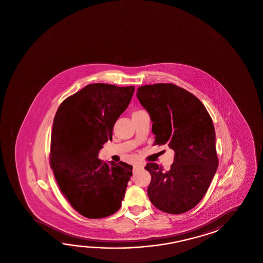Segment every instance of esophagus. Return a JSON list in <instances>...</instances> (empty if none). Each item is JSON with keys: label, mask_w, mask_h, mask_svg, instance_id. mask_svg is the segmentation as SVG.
<instances>
[{"label": "esophagus", "mask_w": 263, "mask_h": 263, "mask_svg": "<svg viewBox=\"0 0 263 263\" xmlns=\"http://www.w3.org/2000/svg\"><path fill=\"white\" fill-rule=\"evenodd\" d=\"M143 167V166H141V165H136V166H134V168H133V171L134 172H138V171H140V170H141Z\"/></svg>", "instance_id": "34e87169"}]
</instances>
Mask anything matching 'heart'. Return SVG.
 <instances>
[{"label": "heart", "instance_id": "1", "mask_svg": "<svg viewBox=\"0 0 263 263\" xmlns=\"http://www.w3.org/2000/svg\"><path fill=\"white\" fill-rule=\"evenodd\" d=\"M138 111H139V110H135L134 112H133V114H134V113L138 112Z\"/></svg>", "mask_w": 263, "mask_h": 263}]
</instances>
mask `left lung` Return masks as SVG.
Returning a JSON list of instances; mask_svg holds the SVG:
<instances>
[{"instance_id": "8db88e82", "label": "left lung", "mask_w": 263, "mask_h": 263, "mask_svg": "<svg viewBox=\"0 0 263 263\" xmlns=\"http://www.w3.org/2000/svg\"><path fill=\"white\" fill-rule=\"evenodd\" d=\"M137 97L150 114L154 144L167 143L175 153L168 171L145 166L148 197L162 212L185 213L202 199L218 166L213 120L198 97L172 83L140 86Z\"/></svg>"}]
</instances>
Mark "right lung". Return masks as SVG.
I'll return each mask as SVG.
<instances>
[{
  "instance_id": "obj_1",
  "label": "right lung",
  "mask_w": 263,
  "mask_h": 263,
  "mask_svg": "<svg viewBox=\"0 0 263 263\" xmlns=\"http://www.w3.org/2000/svg\"><path fill=\"white\" fill-rule=\"evenodd\" d=\"M134 91V86L89 84L65 99L55 114L50 167L65 198L87 218L107 217L121 208L133 166L97 157L112 140L113 126Z\"/></svg>"
}]
</instances>
